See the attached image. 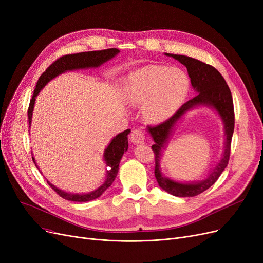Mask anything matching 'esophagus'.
<instances>
[{"label": "esophagus", "instance_id": "esophagus-1", "mask_svg": "<svg viewBox=\"0 0 263 263\" xmlns=\"http://www.w3.org/2000/svg\"><path fill=\"white\" fill-rule=\"evenodd\" d=\"M131 142L134 145H142L145 143V136L142 130L135 129L131 133Z\"/></svg>", "mask_w": 263, "mask_h": 263}]
</instances>
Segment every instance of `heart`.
<instances>
[{
	"mask_svg": "<svg viewBox=\"0 0 263 263\" xmlns=\"http://www.w3.org/2000/svg\"><path fill=\"white\" fill-rule=\"evenodd\" d=\"M189 89V77L181 69L150 65L132 72L124 82L121 93L128 103L143 105L145 120L156 124L174 115Z\"/></svg>",
	"mask_w": 263,
	"mask_h": 263,
	"instance_id": "heart-1",
	"label": "heart"
}]
</instances>
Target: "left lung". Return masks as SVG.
Returning <instances> with one entry per match:
<instances>
[{"instance_id":"obj_1","label":"left lung","mask_w":263,"mask_h":263,"mask_svg":"<svg viewBox=\"0 0 263 263\" xmlns=\"http://www.w3.org/2000/svg\"><path fill=\"white\" fill-rule=\"evenodd\" d=\"M165 55L177 60L186 67L192 87L194 88L196 95L191 100L185 102L171 118L165 120L159 126L148 127V133L153 136L155 142V145L151 147L156 155L155 175L160 187L165 192L178 197H193L212 186L228 164L231 139L234 129L232 96L225 79L214 67L196 59L185 57V55L171 53H165ZM198 106H208L214 109L222 119L226 136L224 153L222 158L203 181L194 183L176 182L165 177L160 172L159 160L161 153L166 147L177 121L181 120L189 110Z\"/></svg>"}]
</instances>
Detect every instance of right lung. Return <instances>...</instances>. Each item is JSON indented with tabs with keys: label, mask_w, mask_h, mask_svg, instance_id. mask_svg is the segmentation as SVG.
Here are the masks:
<instances>
[{
	"label": "right lung",
	"mask_w": 263,
	"mask_h": 263,
	"mask_svg": "<svg viewBox=\"0 0 263 263\" xmlns=\"http://www.w3.org/2000/svg\"><path fill=\"white\" fill-rule=\"evenodd\" d=\"M120 51L118 49L112 48V49H106V50H101V51H90V52H81L77 54H68L65 55V57H62L58 61H55L51 66L47 68V70L40 76L38 79V82L36 84V88L34 90L33 97L30 102L29 110H27V116H29V122H30V128H31V123H32V116H33V109L36 101V97L40 92V90L43 89L48 83L53 80L54 78H57L58 76L65 73L67 71H72V70H78V69H89V68H97L100 67L102 64L106 63L107 61L112 60L115 58L116 55ZM131 132L130 129L123 131L119 134H117L115 137H113V140L109 142L107 147L104 149L103 153V160L105 162V165L108 167L106 171V178L104 182L95 191L88 192V193H82V194H79V193H69L66 191H63L59 187L52 184L49 180H47L48 184L58 193V194L63 197L64 199L67 200H71V201H77V202H85V201H90L96 198L100 197L103 193L112 185L114 182L115 178L117 176L118 170H119V163L120 160L123 156V154L128 150L129 144H128V134ZM33 161L37 166V164L35 162V158L32 156Z\"/></svg>",
	"instance_id": "obj_1"
}]
</instances>
